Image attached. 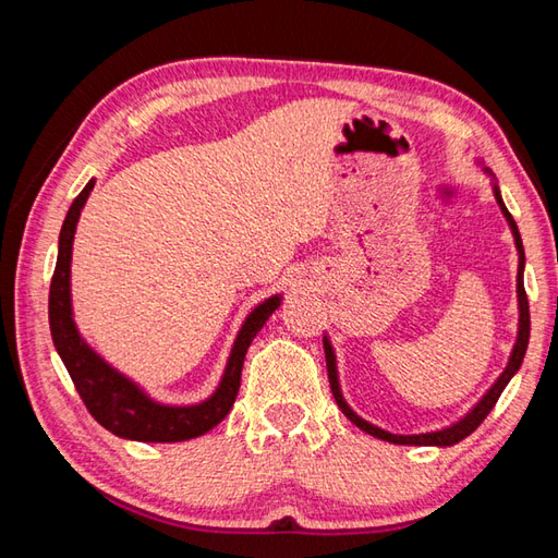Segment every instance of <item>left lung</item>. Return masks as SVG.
Instances as JSON below:
<instances>
[{
	"label": "left lung",
	"instance_id": "obj_1",
	"mask_svg": "<svg viewBox=\"0 0 558 558\" xmlns=\"http://www.w3.org/2000/svg\"><path fill=\"white\" fill-rule=\"evenodd\" d=\"M494 194H496V201H499V206L504 210V216L508 220V225H511L513 230V236H515V246H518V254H520V266H518V304H520V326H518V340H515V348H513V354L511 360H508V366L506 372L499 376V381H496L492 386V390L487 396H484L475 410L468 412V417H462L458 424L448 426V429H441V432H432V434H420V436H398V434H388L384 429H378V426L364 422L362 417H357L350 408L348 402L342 400V393H340V386H338V374H336V354L333 350H330L328 340L324 338V350H326V366H328V381H330V390H333V398L338 402V408L342 410V414L352 422L357 424L362 432L372 434L376 438H381V441H390V444H400V446H453L458 441H462V438L470 436L472 432L477 429V426L487 420V414L492 412V408L496 405V400H499V396L504 393L506 384L511 381L513 374L520 369V364H523V357H525V350H527V340H530V304H527V294H525V286H523V266H525V248H523V240H520V232H518V225L513 220L511 213H508V208L504 206L501 201V194H499V186H494Z\"/></svg>",
	"mask_w": 558,
	"mask_h": 558
}]
</instances>
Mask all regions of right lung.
Returning a JSON list of instances; mask_svg holds the SVG:
<instances>
[{
	"instance_id": "obj_1",
	"label": "right lung",
	"mask_w": 558,
	"mask_h": 558,
	"mask_svg": "<svg viewBox=\"0 0 558 558\" xmlns=\"http://www.w3.org/2000/svg\"><path fill=\"white\" fill-rule=\"evenodd\" d=\"M96 182H88L83 192L71 204L62 232H59V254L54 276L50 282V330L52 342L62 357L66 372L74 381L83 405L100 422L105 429L132 438V441H186L210 432L213 426L220 424L234 405L236 390L242 381L244 354L252 345L256 333L264 328L266 318L278 310L280 298H270L248 314L240 336L234 340L232 354L228 360L222 381L216 393L206 402L192 408H168L158 405L146 398L141 390L117 374L110 364H105L86 342L81 340L78 330L71 318V294H69V264H71V244H74L76 222L81 208L86 204L90 189Z\"/></svg>"
}]
</instances>
